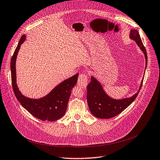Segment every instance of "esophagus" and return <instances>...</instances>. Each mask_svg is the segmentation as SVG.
I'll list each match as a JSON object with an SVG mask.
<instances>
[{"mask_svg": "<svg viewBox=\"0 0 160 160\" xmlns=\"http://www.w3.org/2000/svg\"><path fill=\"white\" fill-rule=\"evenodd\" d=\"M88 84L87 76L85 74H81L78 78V85L82 88H86Z\"/></svg>", "mask_w": 160, "mask_h": 160, "instance_id": "34e87169", "label": "esophagus"}]
</instances>
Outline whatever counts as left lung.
I'll use <instances>...</instances> for the list:
<instances>
[{
    "mask_svg": "<svg viewBox=\"0 0 160 160\" xmlns=\"http://www.w3.org/2000/svg\"><path fill=\"white\" fill-rule=\"evenodd\" d=\"M129 38L135 42L144 54L145 72L147 64V55L138 31L131 29ZM143 78L144 76L136 93L129 97L117 99L109 96L104 90L101 82L95 77L92 76L91 81L87 87V101L92 115L99 118H110L120 114L136 99L141 89Z\"/></svg>",
    "mask_w": 160,
    "mask_h": 160,
    "instance_id": "obj_1",
    "label": "left lung"
}]
</instances>
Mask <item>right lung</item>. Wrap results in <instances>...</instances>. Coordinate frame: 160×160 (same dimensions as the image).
<instances>
[{
	"label": "right lung",
	"mask_w": 160,
	"mask_h": 160,
	"mask_svg": "<svg viewBox=\"0 0 160 160\" xmlns=\"http://www.w3.org/2000/svg\"><path fill=\"white\" fill-rule=\"evenodd\" d=\"M26 38L22 35L11 61V81L14 93L21 105L32 115L43 121H56L62 117L67 110L73 87L77 84L78 73L61 82L46 95L32 99L23 95L17 82L16 60L21 45Z\"/></svg>",
	"instance_id": "obj_1"
}]
</instances>
